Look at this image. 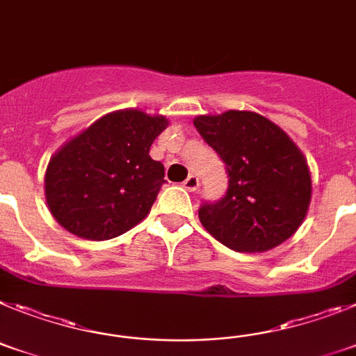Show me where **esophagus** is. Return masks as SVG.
<instances>
[{
  "label": "esophagus",
  "instance_id": "obj_1",
  "mask_svg": "<svg viewBox=\"0 0 356 356\" xmlns=\"http://www.w3.org/2000/svg\"><path fill=\"white\" fill-rule=\"evenodd\" d=\"M199 184H200L199 177H197L195 174H190L186 177V181L182 182V186L186 188L188 191H197V190H199Z\"/></svg>",
  "mask_w": 356,
  "mask_h": 356
}]
</instances>
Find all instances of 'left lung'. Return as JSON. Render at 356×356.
I'll return each instance as SVG.
<instances>
[{"instance_id":"left-lung-1","label":"left lung","mask_w":356,"mask_h":356,"mask_svg":"<svg viewBox=\"0 0 356 356\" xmlns=\"http://www.w3.org/2000/svg\"><path fill=\"white\" fill-rule=\"evenodd\" d=\"M193 125L227 170L225 195L202 202L199 218L236 252H264L292 236L308 211L312 179L299 148L251 111L199 116Z\"/></svg>"}]
</instances>
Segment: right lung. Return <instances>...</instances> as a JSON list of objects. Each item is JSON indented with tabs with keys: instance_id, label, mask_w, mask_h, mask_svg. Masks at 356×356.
Listing matches in <instances>:
<instances>
[{
	"instance_id": "right-lung-1",
	"label": "right lung",
	"mask_w": 356,
	"mask_h": 356,
	"mask_svg": "<svg viewBox=\"0 0 356 356\" xmlns=\"http://www.w3.org/2000/svg\"><path fill=\"white\" fill-rule=\"evenodd\" d=\"M166 125L165 116L116 111L64 145L44 179L55 220L88 240H109L140 224L166 182L165 166L148 156Z\"/></svg>"
}]
</instances>
